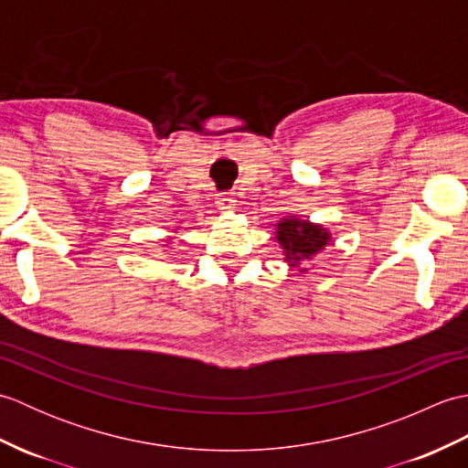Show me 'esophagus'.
Returning a JSON list of instances; mask_svg holds the SVG:
<instances>
[{
	"label": "esophagus",
	"instance_id": "esophagus-1",
	"mask_svg": "<svg viewBox=\"0 0 468 468\" xmlns=\"http://www.w3.org/2000/svg\"><path fill=\"white\" fill-rule=\"evenodd\" d=\"M215 203H217L218 211H231V208L235 207V197L229 193H221V195H217Z\"/></svg>",
	"mask_w": 468,
	"mask_h": 468
}]
</instances>
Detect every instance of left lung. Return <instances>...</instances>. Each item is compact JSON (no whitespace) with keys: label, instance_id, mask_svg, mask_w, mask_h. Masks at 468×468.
Returning <instances> with one entry per match:
<instances>
[{"label":"left lung","instance_id":"8db88e82","mask_svg":"<svg viewBox=\"0 0 468 468\" xmlns=\"http://www.w3.org/2000/svg\"><path fill=\"white\" fill-rule=\"evenodd\" d=\"M275 239L280 243L287 265L300 271H307L303 263L322 253L332 243V233L320 223H312L307 218L295 215L283 217L275 225Z\"/></svg>","mask_w":468,"mask_h":468}]
</instances>
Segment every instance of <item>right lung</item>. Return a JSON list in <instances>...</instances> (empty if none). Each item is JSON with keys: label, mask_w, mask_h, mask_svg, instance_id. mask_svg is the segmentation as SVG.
<instances>
[{"label": "right lung", "mask_w": 468, "mask_h": 468, "mask_svg": "<svg viewBox=\"0 0 468 468\" xmlns=\"http://www.w3.org/2000/svg\"><path fill=\"white\" fill-rule=\"evenodd\" d=\"M173 231H176V229H173Z\"/></svg>", "instance_id": "right-lung-1"}]
</instances>
